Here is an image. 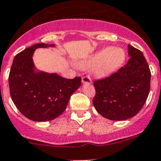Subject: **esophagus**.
<instances>
[{"label":"esophagus","instance_id":"esophagus-1","mask_svg":"<svg viewBox=\"0 0 161 161\" xmlns=\"http://www.w3.org/2000/svg\"><path fill=\"white\" fill-rule=\"evenodd\" d=\"M82 83H88V84H90L91 82H92V80H91V78L90 76H84V77H82Z\"/></svg>","mask_w":161,"mask_h":161}]
</instances>
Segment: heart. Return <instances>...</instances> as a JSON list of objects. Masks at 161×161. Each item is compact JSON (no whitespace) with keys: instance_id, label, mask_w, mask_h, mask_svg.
<instances>
[{"instance_id":"obj_1","label":"heart","mask_w":161,"mask_h":161,"mask_svg":"<svg viewBox=\"0 0 161 161\" xmlns=\"http://www.w3.org/2000/svg\"><path fill=\"white\" fill-rule=\"evenodd\" d=\"M125 59L126 52L123 48L106 47L79 62L78 66L81 69H92L97 78H105L118 71Z\"/></svg>"}]
</instances>
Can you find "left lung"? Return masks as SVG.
I'll list each match as a JSON object with an SVG mask.
<instances>
[{"mask_svg":"<svg viewBox=\"0 0 161 161\" xmlns=\"http://www.w3.org/2000/svg\"><path fill=\"white\" fill-rule=\"evenodd\" d=\"M128 50L130 58L124 67L93 82L94 108L112 121H124L137 114L150 92L151 73L145 57L129 44Z\"/></svg>","mask_w":161,"mask_h":161,"instance_id":"8db88e82","label":"left lung"}]
</instances>
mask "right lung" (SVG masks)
<instances>
[{
	"mask_svg": "<svg viewBox=\"0 0 161 161\" xmlns=\"http://www.w3.org/2000/svg\"><path fill=\"white\" fill-rule=\"evenodd\" d=\"M49 47L54 44L37 43L22 50L14 58L9 73L11 100L24 116L34 121H51L60 116L82 83L80 77L69 79L56 73L36 71L34 51Z\"/></svg>",
	"mask_w": 161,
	"mask_h": 161,
	"instance_id": "add662e5",
	"label": "right lung"
}]
</instances>
